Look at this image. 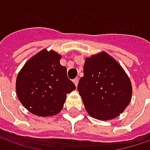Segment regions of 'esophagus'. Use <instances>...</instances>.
I'll return each instance as SVG.
<instances>
[{"mask_svg": "<svg viewBox=\"0 0 150 150\" xmlns=\"http://www.w3.org/2000/svg\"><path fill=\"white\" fill-rule=\"evenodd\" d=\"M78 82H79V78H76L75 79H73V83H74V84H75V86H76V87H78Z\"/></svg>", "mask_w": 150, "mask_h": 150, "instance_id": "obj_1", "label": "esophagus"}]
</instances>
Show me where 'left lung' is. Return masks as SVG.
<instances>
[{"label":"left lung","instance_id":"8db88e82","mask_svg":"<svg viewBox=\"0 0 150 150\" xmlns=\"http://www.w3.org/2000/svg\"><path fill=\"white\" fill-rule=\"evenodd\" d=\"M83 73L78 91L92 117L109 120L118 116L129 105L132 96L129 78L106 52L87 58Z\"/></svg>","mask_w":150,"mask_h":150}]
</instances>
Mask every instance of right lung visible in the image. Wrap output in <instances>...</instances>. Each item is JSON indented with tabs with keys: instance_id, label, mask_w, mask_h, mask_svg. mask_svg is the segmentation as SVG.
I'll return each mask as SVG.
<instances>
[{
	"instance_id": "1",
	"label": "right lung",
	"mask_w": 150,
	"mask_h": 150,
	"mask_svg": "<svg viewBox=\"0 0 150 150\" xmlns=\"http://www.w3.org/2000/svg\"><path fill=\"white\" fill-rule=\"evenodd\" d=\"M61 56L41 51L26 62L16 78V94L22 105L38 116H52L63 108L67 93L76 88L67 76Z\"/></svg>"
}]
</instances>
